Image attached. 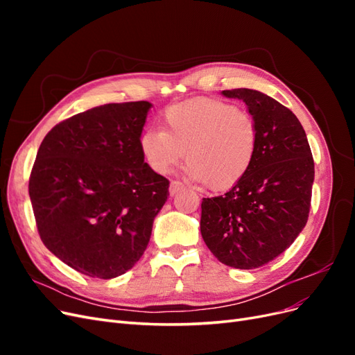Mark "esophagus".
<instances>
[{
  "instance_id": "esophagus-1",
  "label": "esophagus",
  "mask_w": 355,
  "mask_h": 355,
  "mask_svg": "<svg viewBox=\"0 0 355 355\" xmlns=\"http://www.w3.org/2000/svg\"><path fill=\"white\" fill-rule=\"evenodd\" d=\"M180 189H184V185H182L180 182H178V180H171V182H170V187H168L170 196L178 194V192H179Z\"/></svg>"
}]
</instances>
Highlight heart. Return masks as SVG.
Listing matches in <instances>:
<instances>
[{
  "mask_svg": "<svg viewBox=\"0 0 355 355\" xmlns=\"http://www.w3.org/2000/svg\"><path fill=\"white\" fill-rule=\"evenodd\" d=\"M161 128H146L139 148L153 171L166 175L187 157L184 173L214 191L235 187L253 164L259 127L256 118L234 105L198 99L171 105L161 115Z\"/></svg>",
  "mask_w": 355,
  "mask_h": 355,
  "instance_id": "obj_1",
  "label": "heart"
}]
</instances>
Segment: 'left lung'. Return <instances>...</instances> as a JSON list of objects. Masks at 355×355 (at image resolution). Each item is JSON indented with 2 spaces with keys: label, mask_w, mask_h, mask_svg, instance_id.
Instances as JSON below:
<instances>
[{
  "label": "left lung",
  "mask_w": 355,
  "mask_h": 355,
  "mask_svg": "<svg viewBox=\"0 0 355 355\" xmlns=\"http://www.w3.org/2000/svg\"><path fill=\"white\" fill-rule=\"evenodd\" d=\"M256 118L259 144L249 173L227 194L202 198L200 230L218 261L254 270L288 249L308 220L314 159L302 124L257 90H223Z\"/></svg>",
  "instance_id": "8db88e82"
}]
</instances>
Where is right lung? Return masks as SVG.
I'll return each mask as SVG.
<instances>
[{"label": "right lung", "mask_w": 355, "mask_h": 355, "mask_svg": "<svg viewBox=\"0 0 355 355\" xmlns=\"http://www.w3.org/2000/svg\"><path fill=\"white\" fill-rule=\"evenodd\" d=\"M151 106H96L53 127L40 145L29 178L40 237L84 275L110 280L132 270L167 201L168 180L139 148Z\"/></svg>", "instance_id": "right-lung-1"}]
</instances>
